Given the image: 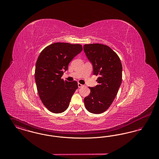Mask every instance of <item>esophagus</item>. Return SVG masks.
Returning a JSON list of instances; mask_svg holds the SVG:
<instances>
[{
    "instance_id": "esophagus-1",
    "label": "esophagus",
    "mask_w": 159,
    "mask_h": 159,
    "mask_svg": "<svg viewBox=\"0 0 159 159\" xmlns=\"http://www.w3.org/2000/svg\"><path fill=\"white\" fill-rule=\"evenodd\" d=\"M83 84H80V83H78V87L79 88H82V87H83Z\"/></svg>"
}]
</instances>
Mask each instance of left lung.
<instances>
[{
  "label": "left lung",
  "instance_id": "obj_1",
  "mask_svg": "<svg viewBox=\"0 0 159 159\" xmlns=\"http://www.w3.org/2000/svg\"><path fill=\"white\" fill-rule=\"evenodd\" d=\"M83 50L92 64L93 75L99 76L98 84L89 87L91 93L84 99V106L91 113H102L111 105L120 86L121 61L117 53L105 45L87 44Z\"/></svg>",
  "mask_w": 159,
  "mask_h": 159
}]
</instances>
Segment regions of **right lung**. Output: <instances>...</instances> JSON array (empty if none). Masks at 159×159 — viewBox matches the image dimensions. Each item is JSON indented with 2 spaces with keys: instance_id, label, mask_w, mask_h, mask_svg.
Returning a JSON list of instances; mask_svg holds the SVG:
<instances>
[{
  "instance_id": "right-lung-1",
  "label": "right lung",
  "mask_w": 159,
  "mask_h": 159,
  "mask_svg": "<svg viewBox=\"0 0 159 159\" xmlns=\"http://www.w3.org/2000/svg\"><path fill=\"white\" fill-rule=\"evenodd\" d=\"M83 49L79 44L54 43L40 53L36 64L35 81L39 97L46 108L53 113L66 111L78 88L76 81L61 79L70 62Z\"/></svg>"
}]
</instances>
